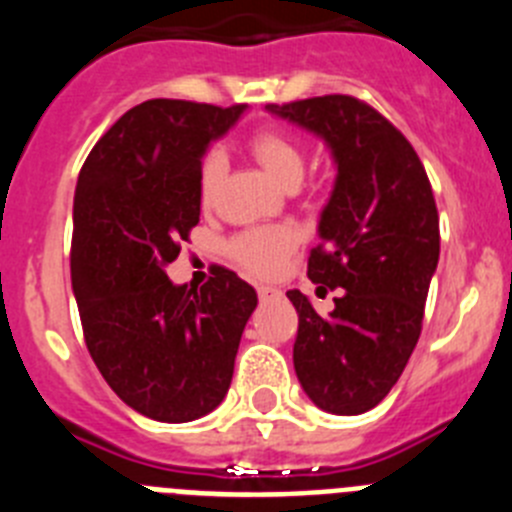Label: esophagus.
<instances>
[{
    "instance_id": "obj_1",
    "label": "esophagus",
    "mask_w": 512,
    "mask_h": 512,
    "mask_svg": "<svg viewBox=\"0 0 512 512\" xmlns=\"http://www.w3.org/2000/svg\"><path fill=\"white\" fill-rule=\"evenodd\" d=\"M282 297V289L277 287H259V300L269 302V300H279Z\"/></svg>"
}]
</instances>
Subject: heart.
I'll use <instances>...</instances> for the list:
<instances>
[{"label": "heart", "mask_w": 512, "mask_h": 512, "mask_svg": "<svg viewBox=\"0 0 512 512\" xmlns=\"http://www.w3.org/2000/svg\"><path fill=\"white\" fill-rule=\"evenodd\" d=\"M251 151L261 166L277 179L282 187H295L302 182L305 174V153L297 146V140L289 138L287 133L274 128L256 130L251 135ZM225 153L220 148H210L205 153L200 164V179H197V189H200L202 202H210L215 194L217 184L225 174ZM295 246V230L289 228H261V230H246V233L235 235L230 243V253L235 261L246 271L256 274V277H274L282 269V261Z\"/></svg>", "instance_id": "obj_1"}]
</instances>
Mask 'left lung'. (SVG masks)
Listing matches in <instances>:
<instances>
[{"mask_svg":"<svg viewBox=\"0 0 512 512\" xmlns=\"http://www.w3.org/2000/svg\"><path fill=\"white\" fill-rule=\"evenodd\" d=\"M266 110L325 140L336 161L307 259V277L318 295L336 289V307L323 318L289 289L300 315L292 359L320 410L361 415L395 387L420 338L441 251L431 182L408 138L361 99L325 94Z\"/></svg>","mask_w":512,"mask_h":512,"instance_id":"8db88e82","label":"left lung"}]
</instances>
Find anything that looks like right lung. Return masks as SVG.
Here are the masks:
<instances>
[{
    "instance_id": "add662e5",
    "label": "right lung",
    "mask_w": 512,
    "mask_h": 512,
    "mask_svg": "<svg viewBox=\"0 0 512 512\" xmlns=\"http://www.w3.org/2000/svg\"><path fill=\"white\" fill-rule=\"evenodd\" d=\"M246 104L148 99L87 156L74 194L71 287L89 354L125 405L189 423L228 395L256 289L220 269L197 287L166 266L200 223V164Z\"/></svg>"
}]
</instances>
